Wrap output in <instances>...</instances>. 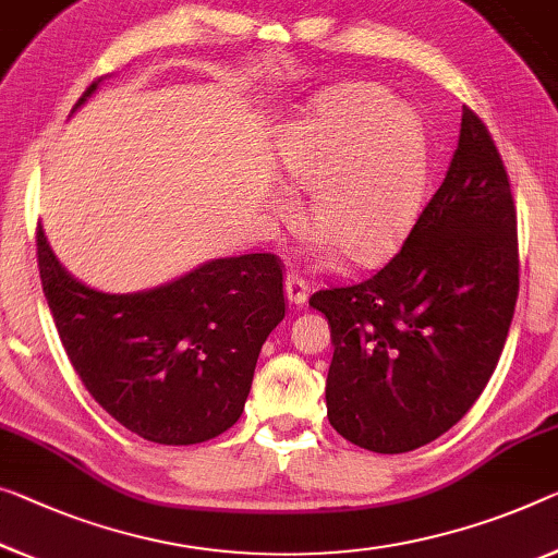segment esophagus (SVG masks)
Returning <instances> with one entry per match:
<instances>
[{
	"mask_svg": "<svg viewBox=\"0 0 558 558\" xmlns=\"http://www.w3.org/2000/svg\"><path fill=\"white\" fill-rule=\"evenodd\" d=\"M308 296V284L299 271H289L287 277V299L294 306H302Z\"/></svg>",
	"mask_w": 558,
	"mask_h": 558,
	"instance_id": "esophagus-1",
	"label": "esophagus"
}]
</instances>
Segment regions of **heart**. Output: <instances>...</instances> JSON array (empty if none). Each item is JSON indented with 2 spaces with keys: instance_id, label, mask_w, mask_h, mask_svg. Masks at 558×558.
<instances>
[{
  "instance_id": "heart-1",
  "label": "heart",
  "mask_w": 558,
  "mask_h": 558,
  "mask_svg": "<svg viewBox=\"0 0 558 558\" xmlns=\"http://www.w3.org/2000/svg\"><path fill=\"white\" fill-rule=\"evenodd\" d=\"M281 169L308 192V221L354 264L397 250L414 219L426 171L418 119L374 84H344L312 99L279 136ZM277 217H294L289 194L274 196Z\"/></svg>"
}]
</instances>
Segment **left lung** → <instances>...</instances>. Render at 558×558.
Returning a JSON list of instances; mask_svg holds the SVG:
<instances>
[{
  "instance_id": "8db88e82",
  "label": "left lung",
  "mask_w": 558,
  "mask_h": 558,
  "mask_svg": "<svg viewBox=\"0 0 558 558\" xmlns=\"http://www.w3.org/2000/svg\"><path fill=\"white\" fill-rule=\"evenodd\" d=\"M517 296L509 174L484 122L464 107L447 177L401 250L374 277L308 299L331 327L329 424L376 453L439 439L492 379Z\"/></svg>"
}]
</instances>
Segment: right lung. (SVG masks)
Returning <instances> with one entry per match:
<instances>
[{
  "mask_svg": "<svg viewBox=\"0 0 558 558\" xmlns=\"http://www.w3.org/2000/svg\"><path fill=\"white\" fill-rule=\"evenodd\" d=\"M37 264L66 356L109 416L167 447L239 422L259 351L287 312L277 254L214 259L165 287L105 294L62 269L39 225Z\"/></svg>",
  "mask_w": 558,
  "mask_h": 558,
  "instance_id": "add662e5",
  "label": "right lung"
}]
</instances>
